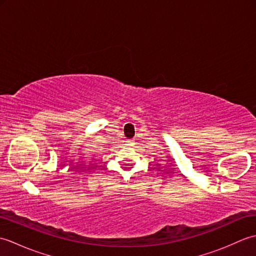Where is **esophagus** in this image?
Here are the masks:
<instances>
[{
	"label": "esophagus",
	"instance_id": "obj_1",
	"mask_svg": "<svg viewBox=\"0 0 256 256\" xmlns=\"http://www.w3.org/2000/svg\"><path fill=\"white\" fill-rule=\"evenodd\" d=\"M128 143L131 144V145H132V144H134V140H128Z\"/></svg>",
	"mask_w": 256,
	"mask_h": 256
}]
</instances>
